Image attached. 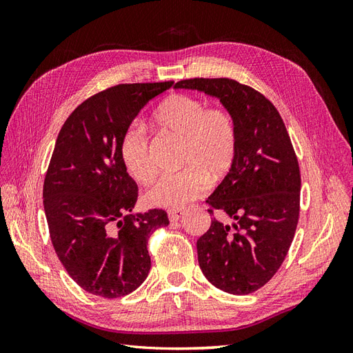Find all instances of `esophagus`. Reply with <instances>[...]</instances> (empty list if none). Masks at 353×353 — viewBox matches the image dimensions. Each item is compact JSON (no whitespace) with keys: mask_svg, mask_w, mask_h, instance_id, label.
Listing matches in <instances>:
<instances>
[{"mask_svg":"<svg viewBox=\"0 0 353 353\" xmlns=\"http://www.w3.org/2000/svg\"><path fill=\"white\" fill-rule=\"evenodd\" d=\"M168 216H169L170 222H176L185 216V210L184 209H170L168 212Z\"/></svg>","mask_w":353,"mask_h":353,"instance_id":"esophagus-1","label":"esophagus"}]
</instances>
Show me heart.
I'll use <instances>...</instances> for the list:
<instances>
[{
	"instance_id": "obj_1",
	"label": "heart",
	"mask_w": 353,
	"mask_h": 353,
	"mask_svg": "<svg viewBox=\"0 0 353 353\" xmlns=\"http://www.w3.org/2000/svg\"><path fill=\"white\" fill-rule=\"evenodd\" d=\"M153 121L166 134L183 141L178 174L165 175L147 191L148 205L183 209L197 200L212 184L225 176L237 156V125L223 108H208L193 95L176 94L159 104ZM122 165L134 181L148 184L156 168L145 131L137 125L125 128L119 143Z\"/></svg>"
}]
</instances>
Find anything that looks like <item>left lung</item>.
<instances>
[{
  "label": "left lung",
  "instance_id": "8db88e82",
  "mask_svg": "<svg viewBox=\"0 0 353 353\" xmlns=\"http://www.w3.org/2000/svg\"><path fill=\"white\" fill-rule=\"evenodd\" d=\"M175 88L197 90L219 101L237 125L236 162L206 200L213 218L197 240L203 275L219 290L249 294L279 271L293 241L301 206V170L275 105L228 78H194Z\"/></svg>",
  "mask_w": 353,
  "mask_h": 353
}]
</instances>
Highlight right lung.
<instances>
[{
    "mask_svg": "<svg viewBox=\"0 0 353 353\" xmlns=\"http://www.w3.org/2000/svg\"><path fill=\"white\" fill-rule=\"evenodd\" d=\"M169 82L121 83L81 103L61 126L44 179L52 248L72 280L105 299L132 293L147 279V243L168 213H132L135 181L119 154L121 137Z\"/></svg>",
    "mask_w": 353,
    "mask_h": 353,
    "instance_id": "1",
    "label": "right lung"
}]
</instances>
